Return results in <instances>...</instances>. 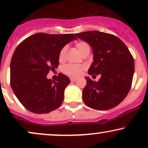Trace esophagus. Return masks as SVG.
Returning a JSON list of instances; mask_svg holds the SVG:
<instances>
[{"label": "esophagus", "mask_w": 148, "mask_h": 148, "mask_svg": "<svg viewBox=\"0 0 148 148\" xmlns=\"http://www.w3.org/2000/svg\"><path fill=\"white\" fill-rule=\"evenodd\" d=\"M77 80H78L77 78H74V77H71L70 78L71 81H76Z\"/></svg>", "instance_id": "obj_1"}]
</instances>
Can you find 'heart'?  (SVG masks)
<instances>
[{
    "instance_id": "1",
    "label": "heart",
    "mask_w": 148,
    "mask_h": 148,
    "mask_svg": "<svg viewBox=\"0 0 148 148\" xmlns=\"http://www.w3.org/2000/svg\"><path fill=\"white\" fill-rule=\"evenodd\" d=\"M76 47L78 49V51H79L80 53L81 54V55H84L85 52L90 51V46H89V45L85 42H79L76 43ZM67 50H68V48H67L66 46H64V47L61 50L59 55V59L60 61H63L65 59ZM83 69L84 68L83 66L70 64L66 65V66L65 67L64 72L70 76H78L81 74Z\"/></svg>"
}]
</instances>
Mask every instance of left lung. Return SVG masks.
<instances>
[{"label": "left lung", "instance_id": "obj_1", "mask_svg": "<svg viewBox=\"0 0 148 148\" xmlns=\"http://www.w3.org/2000/svg\"><path fill=\"white\" fill-rule=\"evenodd\" d=\"M75 35L92 48L93 61L88 74L101 75L98 82L85 77L83 102L101 111L117 106L130 91L134 75V59L128 48L119 37L109 33L92 31Z\"/></svg>", "mask_w": 148, "mask_h": 148}]
</instances>
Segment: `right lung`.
<instances>
[{"label": "right lung", "mask_w": 148, "mask_h": 148, "mask_svg": "<svg viewBox=\"0 0 148 148\" xmlns=\"http://www.w3.org/2000/svg\"><path fill=\"white\" fill-rule=\"evenodd\" d=\"M74 40H77L75 34L39 33L17 46L10 63L11 87L29 111L48 113L61 105L70 80L61 73L56 81L48 79L46 75L59 65L61 50Z\"/></svg>", "instance_id": "1"}]
</instances>
